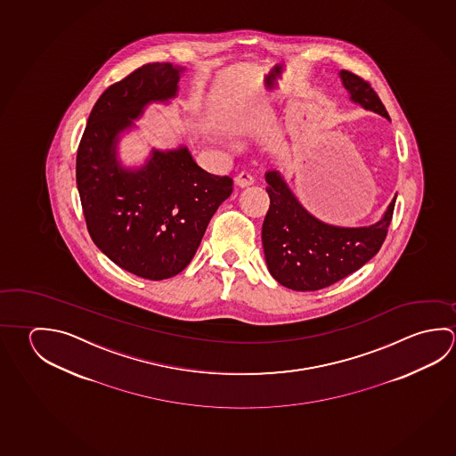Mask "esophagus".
<instances>
[{
  "instance_id": "1",
  "label": "esophagus",
  "mask_w": 456,
  "mask_h": 456,
  "mask_svg": "<svg viewBox=\"0 0 456 456\" xmlns=\"http://www.w3.org/2000/svg\"><path fill=\"white\" fill-rule=\"evenodd\" d=\"M235 184L239 187H248V185L255 184V177L251 176L247 171H241L239 176L235 177Z\"/></svg>"
}]
</instances>
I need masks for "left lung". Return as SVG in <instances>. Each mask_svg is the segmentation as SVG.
I'll use <instances>...</instances> for the list:
<instances>
[{
  "label": "left lung",
  "mask_w": 456,
  "mask_h": 456,
  "mask_svg": "<svg viewBox=\"0 0 456 456\" xmlns=\"http://www.w3.org/2000/svg\"><path fill=\"white\" fill-rule=\"evenodd\" d=\"M339 78L352 104L389 118L367 81L347 70H341ZM265 181L271 207L263 224L264 257L280 285L295 291H317L359 271L379 251L395 197L373 224L343 227L320 221L304 208L279 169H269Z\"/></svg>",
  "instance_id": "obj_1"
}]
</instances>
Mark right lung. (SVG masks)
<instances>
[{
	"instance_id": "add662e5",
	"label": "right lung",
	"mask_w": 456,
	"mask_h": 456,
	"mask_svg": "<svg viewBox=\"0 0 456 456\" xmlns=\"http://www.w3.org/2000/svg\"><path fill=\"white\" fill-rule=\"evenodd\" d=\"M185 67L147 64L97 99L77 153V185L89 235L121 269L147 280L175 277L232 193L229 176L201 169L187 145L152 147L141 165H125L123 137L152 104L179 96Z\"/></svg>"
}]
</instances>
